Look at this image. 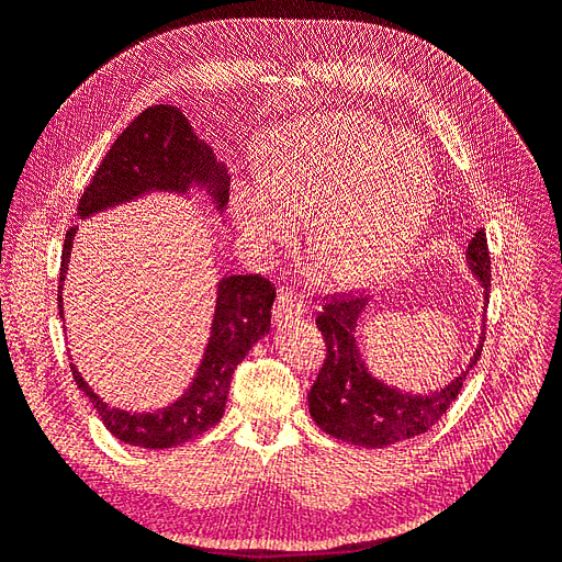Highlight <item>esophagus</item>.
Instances as JSON below:
<instances>
[{"mask_svg": "<svg viewBox=\"0 0 562 562\" xmlns=\"http://www.w3.org/2000/svg\"><path fill=\"white\" fill-rule=\"evenodd\" d=\"M307 312L304 302L295 300L293 295L288 293H279L277 302H274V321H285V318H300Z\"/></svg>", "mask_w": 562, "mask_h": 562, "instance_id": "esophagus-1", "label": "esophagus"}]
</instances>
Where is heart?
Here are the masks:
<instances>
[{"mask_svg":"<svg viewBox=\"0 0 562 562\" xmlns=\"http://www.w3.org/2000/svg\"><path fill=\"white\" fill-rule=\"evenodd\" d=\"M434 201L424 149L356 114L295 126L265 178L236 187L234 217L267 252L307 217V244L339 283L363 281L411 248Z\"/></svg>","mask_w":562,"mask_h":562,"instance_id":"heart-1","label":"heart"}]
</instances>
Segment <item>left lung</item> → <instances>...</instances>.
<instances>
[{
    "label": "left lung",
    "mask_w": 562,
    "mask_h": 562,
    "mask_svg": "<svg viewBox=\"0 0 562 562\" xmlns=\"http://www.w3.org/2000/svg\"><path fill=\"white\" fill-rule=\"evenodd\" d=\"M469 267L485 291H490V248L485 229L473 234L467 248ZM368 295L349 293L323 302L316 326L326 339V361L321 363L310 391V413L318 427L351 446L386 448L429 431L448 413L469 375L481 359L483 345L475 349L469 368L446 389L434 394H407L375 380L363 366L356 347L359 316ZM485 342V337L481 339Z\"/></svg>",
    "instance_id": "obj_1"
}]
</instances>
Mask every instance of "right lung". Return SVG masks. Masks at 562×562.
Listing matches in <instances>:
<instances>
[{"mask_svg": "<svg viewBox=\"0 0 562 562\" xmlns=\"http://www.w3.org/2000/svg\"><path fill=\"white\" fill-rule=\"evenodd\" d=\"M192 184L211 187L217 209H225L229 199L225 166L215 161L213 149L199 140L178 108L151 105L112 143L91 184L83 190L77 213L87 217L149 190L187 192ZM72 236L75 227L65 234L60 283L65 281ZM274 300V283L260 274H236L220 281L213 330L196 380L180 401L159 413L138 415L110 407L70 363L72 378L112 436L149 450L176 448L209 431L223 417L234 370L246 359L250 347L269 333ZM58 307L63 316V297H58Z\"/></svg>", "mask_w": 562, "mask_h": 562, "instance_id": "1", "label": "right lung"}]
</instances>
